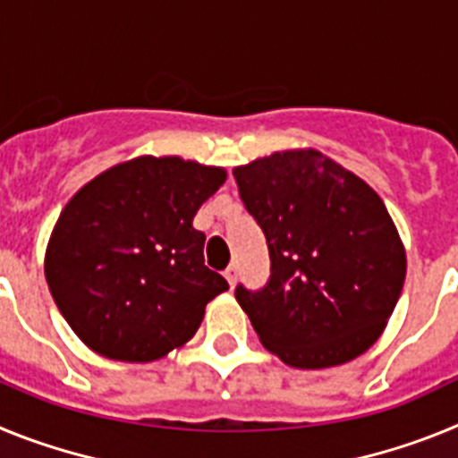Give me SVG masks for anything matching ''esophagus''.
Listing matches in <instances>:
<instances>
[{"label":"esophagus","mask_w":458,"mask_h":458,"mask_svg":"<svg viewBox=\"0 0 458 458\" xmlns=\"http://www.w3.org/2000/svg\"><path fill=\"white\" fill-rule=\"evenodd\" d=\"M225 277H226V282H229V286L236 284V279H238V268H236V266H229V268L225 270Z\"/></svg>","instance_id":"1"}]
</instances>
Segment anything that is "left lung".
<instances>
[{
    "label": "left lung",
    "instance_id": "8db88e82",
    "mask_svg": "<svg viewBox=\"0 0 458 458\" xmlns=\"http://www.w3.org/2000/svg\"><path fill=\"white\" fill-rule=\"evenodd\" d=\"M233 179L268 241V284L236 289L261 344L295 369L365 353L406 279V248L376 190L317 148L257 157Z\"/></svg>",
    "mask_w": 458,
    "mask_h": 458
}]
</instances>
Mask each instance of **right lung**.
<instances>
[{"label":"right lung","instance_id":"obj_1","mask_svg":"<svg viewBox=\"0 0 458 458\" xmlns=\"http://www.w3.org/2000/svg\"><path fill=\"white\" fill-rule=\"evenodd\" d=\"M226 181L222 167L179 156H140L72 194L46 250L56 307L89 349L153 362L192 339L229 289L204 266L199 206Z\"/></svg>","mask_w":458,"mask_h":458}]
</instances>
